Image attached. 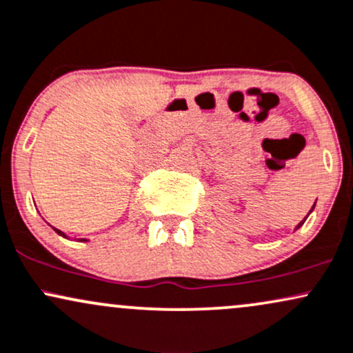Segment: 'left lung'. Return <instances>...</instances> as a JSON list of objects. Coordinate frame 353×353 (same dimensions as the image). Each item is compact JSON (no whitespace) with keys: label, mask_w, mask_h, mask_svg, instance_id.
Here are the masks:
<instances>
[{"label":"left lung","mask_w":353,"mask_h":353,"mask_svg":"<svg viewBox=\"0 0 353 353\" xmlns=\"http://www.w3.org/2000/svg\"><path fill=\"white\" fill-rule=\"evenodd\" d=\"M312 208H314V206H312ZM310 211H312V210H310ZM304 221H305V219H304ZM304 221H301V223H299V225H297V228H301L302 225H304Z\"/></svg>","instance_id":"1"}]
</instances>
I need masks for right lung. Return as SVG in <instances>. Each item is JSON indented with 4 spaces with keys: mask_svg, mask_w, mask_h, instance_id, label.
Returning <instances> with one entry per match:
<instances>
[{
    "mask_svg": "<svg viewBox=\"0 0 353 353\" xmlns=\"http://www.w3.org/2000/svg\"><path fill=\"white\" fill-rule=\"evenodd\" d=\"M54 231H56V233H57V234L64 236V238H65V234H64V233H62V231H61V230H56V228H54ZM81 241H85V239H81Z\"/></svg>",
    "mask_w": 353,
    "mask_h": 353,
    "instance_id": "add662e5",
    "label": "right lung"
}]
</instances>
